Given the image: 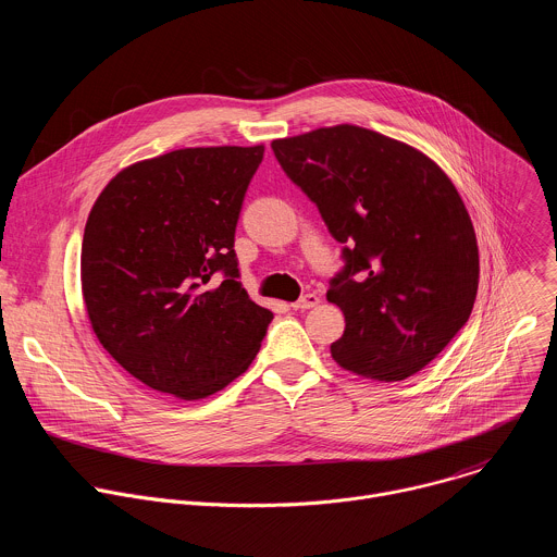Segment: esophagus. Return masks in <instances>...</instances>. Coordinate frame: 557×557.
Wrapping results in <instances>:
<instances>
[{
	"mask_svg": "<svg viewBox=\"0 0 557 557\" xmlns=\"http://www.w3.org/2000/svg\"><path fill=\"white\" fill-rule=\"evenodd\" d=\"M319 304V295L314 293H306L304 297H299L295 304H293V310H310Z\"/></svg>",
	"mask_w": 557,
	"mask_h": 557,
	"instance_id": "1",
	"label": "esophagus"
}]
</instances>
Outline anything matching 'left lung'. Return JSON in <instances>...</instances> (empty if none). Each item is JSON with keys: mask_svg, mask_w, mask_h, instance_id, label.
Here are the masks:
<instances>
[{"mask_svg": "<svg viewBox=\"0 0 557 557\" xmlns=\"http://www.w3.org/2000/svg\"><path fill=\"white\" fill-rule=\"evenodd\" d=\"M271 148L343 245L325 295L345 314L332 358L383 383L418 374L466 325L479 288L476 236L453 181L420 150L351 124Z\"/></svg>", "mask_w": 557, "mask_h": 557, "instance_id": "left-lung-1", "label": "left lung"}]
</instances>
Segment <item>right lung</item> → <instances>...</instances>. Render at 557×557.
Masks as SVG:
<instances>
[{
	"instance_id": "1",
	"label": "right lung",
	"mask_w": 557,
	"mask_h": 557,
	"mask_svg": "<svg viewBox=\"0 0 557 557\" xmlns=\"http://www.w3.org/2000/svg\"><path fill=\"white\" fill-rule=\"evenodd\" d=\"M264 146L181 148L115 174L85 225L81 282L102 347L146 387L201 400L256 358L273 312L240 286L236 225Z\"/></svg>"
}]
</instances>
